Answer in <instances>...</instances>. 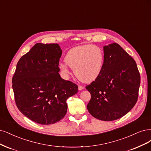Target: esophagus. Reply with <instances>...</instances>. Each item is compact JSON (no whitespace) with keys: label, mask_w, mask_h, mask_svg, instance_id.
I'll return each mask as SVG.
<instances>
[{"label":"esophagus","mask_w":151,"mask_h":151,"mask_svg":"<svg viewBox=\"0 0 151 151\" xmlns=\"http://www.w3.org/2000/svg\"><path fill=\"white\" fill-rule=\"evenodd\" d=\"M84 88V87L83 86H81V85H78V90H83Z\"/></svg>","instance_id":"esophagus-1"}]
</instances>
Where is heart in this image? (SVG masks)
I'll use <instances>...</instances> for the list:
<instances>
[{
  "label": "heart",
  "mask_w": 151,
  "mask_h": 151,
  "mask_svg": "<svg viewBox=\"0 0 151 151\" xmlns=\"http://www.w3.org/2000/svg\"><path fill=\"white\" fill-rule=\"evenodd\" d=\"M65 62L59 65L63 76H68L70 67L73 70L79 80L83 82H91L101 74L104 63V54L100 47L89 44L71 49L65 56Z\"/></svg>",
  "instance_id": "heart-1"
}]
</instances>
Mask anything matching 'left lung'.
Instances as JSON below:
<instances>
[{"mask_svg": "<svg viewBox=\"0 0 151 151\" xmlns=\"http://www.w3.org/2000/svg\"><path fill=\"white\" fill-rule=\"evenodd\" d=\"M104 63L100 75L86 86L91 94L90 114L104 121L122 117L138 99L140 76L133 58L119 45L104 47Z\"/></svg>", "mask_w": 151, "mask_h": 151, "instance_id": "1", "label": "left lung"}]
</instances>
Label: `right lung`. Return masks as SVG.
<instances>
[{"label": "right lung", "instance_id": "obj_1", "mask_svg": "<svg viewBox=\"0 0 151 151\" xmlns=\"http://www.w3.org/2000/svg\"><path fill=\"white\" fill-rule=\"evenodd\" d=\"M58 44L36 43L19 60L12 77L14 99L26 117L41 125L53 124L65 116L66 100L78 86L61 78Z\"/></svg>", "mask_w": 151, "mask_h": 151}]
</instances>
